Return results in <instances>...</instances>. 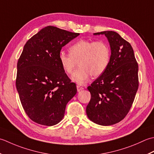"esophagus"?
I'll return each instance as SVG.
<instances>
[{"instance_id": "esophagus-1", "label": "esophagus", "mask_w": 154, "mask_h": 154, "mask_svg": "<svg viewBox=\"0 0 154 154\" xmlns=\"http://www.w3.org/2000/svg\"><path fill=\"white\" fill-rule=\"evenodd\" d=\"M77 90H78V92H80V91H81V90H82L83 89H84V88L83 87H82V86H79V85H77Z\"/></svg>"}]
</instances>
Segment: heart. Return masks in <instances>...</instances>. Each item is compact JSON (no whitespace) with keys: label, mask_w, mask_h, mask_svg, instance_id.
<instances>
[{"label":"heart","mask_w":154,"mask_h":154,"mask_svg":"<svg viewBox=\"0 0 154 154\" xmlns=\"http://www.w3.org/2000/svg\"><path fill=\"white\" fill-rule=\"evenodd\" d=\"M69 52H60V63L64 72L70 74L78 62L80 67L72 76V80L78 84L86 83L90 75L97 77L102 74L110 60L109 46L102 40H80L70 47Z\"/></svg>","instance_id":"b5f03b06"}]
</instances>
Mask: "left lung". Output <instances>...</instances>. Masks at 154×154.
<instances>
[{"mask_svg":"<svg viewBox=\"0 0 154 154\" xmlns=\"http://www.w3.org/2000/svg\"><path fill=\"white\" fill-rule=\"evenodd\" d=\"M111 48L108 66L88 87L91 99L86 114L102 125L118 123L126 116L138 89V64L130 44L114 32L103 31Z\"/></svg>","mask_w":154,"mask_h":154,"instance_id":"8db88e82","label":"left lung"}]
</instances>
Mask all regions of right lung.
<instances>
[{"instance_id":"add662e5","label":"right lung","mask_w":154,"mask_h":154,"mask_svg":"<svg viewBox=\"0 0 154 154\" xmlns=\"http://www.w3.org/2000/svg\"><path fill=\"white\" fill-rule=\"evenodd\" d=\"M79 34L48 26L25 44L17 63L16 86L25 112L37 124H57L77 92L58 55L62 47Z\"/></svg>"}]
</instances>
